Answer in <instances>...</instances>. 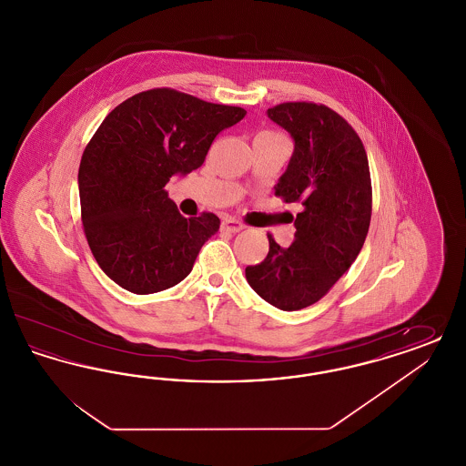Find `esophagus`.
I'll list each match as a JSON object with an SVG mask.
<instances>
[{
	"label": "esophagus",
	"mask_w": 466,
	"mask_h": 466,
	"mask_svg": "<svg viewBox=\"0 0 466 466\" xmlns=\"http://www.w3.org/2000/svg\"><path fill=\"white\" fill-rule=\"evenodd\" d=\"M223 230H227V232H232V234H238V232H241L244 228V225L241 222H238V220H232V218H227V220H223L222 222Z\"/></svg>",
	"instance_id": "34e87169"
}]
</instances>
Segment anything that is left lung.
<instances>
[{
    "label": "left lung",
    "mask_w": 466,
    "mask_h": 466,
    "mask_svg": "<svg viewBox=\"0 0 466 466\" xmlns=\"http://www.w3.org/2000/svg\"><path fill=\"white\" fill-rule=\"evenodd\" d=\"M267 116L289 131L293 154L274 187L300 202L291 217L289 248L268 238L264 262L246 267V279L270 306L299 310L318 302L355 262L372 215L369 160L355 129L335 111L314 103H283Z\"/></svg>",
    "instance_id": "obj_1"
}]
</instances>
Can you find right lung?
Masks as SVG:
<instances>
[{
  "mask_svg": "<svg viewBox=\"0 0 466 466\" xmlns=\"http://www.w3.org/2000/svg\"><path fill=\"white\" fill-rule=\"evenodd\" d=\"M244 115L173 89L139 92L108 113L82 156L78 192L90 251L111 281L148 295L190 274L220 218H185L164 187L200 167Z\"/></svg>",
  "mask_w": 466,
  "mask_h": 466,
  "instance_id": "obj_1",
  "label": "right lung"
}]
</instances>
